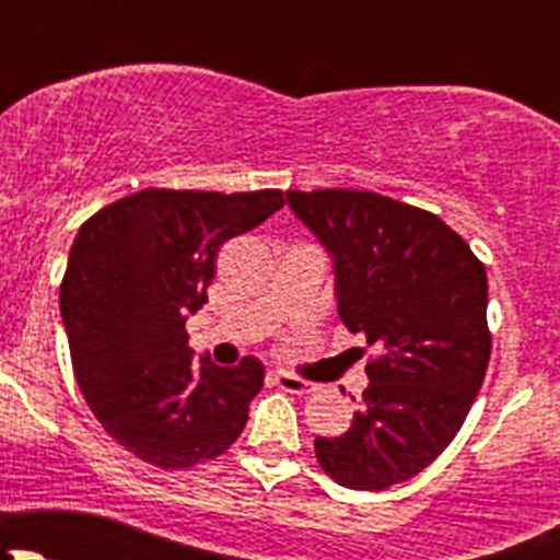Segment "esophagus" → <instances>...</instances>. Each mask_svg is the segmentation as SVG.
<instances>
[{
	"mask_svg": "<svg viewBox=\"0 0 560 560\" xmlns=\"http://www.w3.org/2000/svg\"><path fill=\"white\" fill-rule=\"evenodd\" d=\"M273 382L284 389V393H295V395H306L314 389L312 382L301 380V376H295V374H287V371H276Z\"/></svg>",
	"mask_w": 560,
	"mask_h": 560,
	"instance_id": "34e87169",
	"label": "esophagus"
}]
</instances>
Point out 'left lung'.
<instances>
[{
  "label": "left lung",
  "mask_w": 560,
  "mask_h": 560,
  "mask_svg": "<svg viewBox=\"0 0 560 560\" xmlns=\"http://www.w3.org/2000/svg\"><path fill=\"white\" fill-rule=\"evenodd\" d=\"M287 202L330 254L343 325L382 352L352 428L316 436V460L352 490L406 482L444 453L482 387L485 265L436 213L376 191H287Z\"/></svg>",
  "instance_id": "1"
}]
</instances>
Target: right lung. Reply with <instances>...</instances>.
I'll use <instances>...</instances> for the list:
<instances>
[{
  "label": "right lung",
  "instance_id": "1",
  "mask_svg": "<svg viewBox=\"0 0 560 560\" xmlns=\"http://www.w3.org/2000/svg\"><path fill=\"white\" fill-rule=\"evenodd\" d=\"M281 206L279 189H143L78 230L59 290L72 369L94 417L140 460L189 468L244 431L262 363H195L184 325L208 303L219 246Z\"/></svg>",
  "mask_w": 560,
  "mask_h": 560
}]
</instances>
